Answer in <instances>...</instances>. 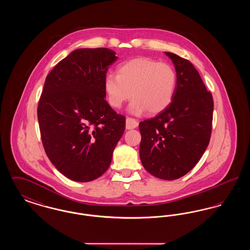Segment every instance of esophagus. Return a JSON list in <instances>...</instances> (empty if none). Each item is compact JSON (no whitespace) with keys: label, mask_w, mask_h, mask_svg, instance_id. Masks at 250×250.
I'll use <instances>...</instances> for the list:
<instances>
[{"label":"esophagus","mask_w":250,"mask_h":250,"mask_svg":"<svg viewBox=\"0 0 250 250\" xmlns=\"http://www.w3.org/2000/svg\"><path fill=\"white\" fill-rule=\"evenodd\" d=\"M139 123L136 119H133L130 117H127L125 120V127L126 129H133V128H136L138 126Z\"/></svg>","instance_id":"obj_1"}]
</instances>
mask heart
I'll return each mask as SVG.
<instances>
[{
	"mask_svg": "<svg viewBox=\"0 0 250 250\" xmlns=\"http://www.w3.org/2000/svg\"><path fill=\"white\" fill-rule=\"evenodd\" d=\"M178 77L168 63L149 58H137L121 64L117 75L107 74L104 91L108 104L119 108L134 98L129 105L133 114H156L169 106L175 95Z\"/></svg>",
	"mask_w": 250,
	"mask_h": 250,
	"instance_id": "b5f03b06",
	"label": "heart"
}]
</instances>
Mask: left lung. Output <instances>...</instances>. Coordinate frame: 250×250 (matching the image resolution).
<instances>
[{
  "instance_id": "1",
  "label": "left lung",
  "mask_w": 250,
  "mask_h": 250,
  "mask_svg": "<svg viewBox=\"0 0 250 250\" xmlns=\"http://www.w3.org/2000/svg\"><path fill=\"white\" fill-rule=\"evenodd\" d=\"M178 77L169 106L139 125L140 157L144 168L155 177L175 180L196 166L211 138L214 100L188 60L165 52Z\"/></svg>"
}]
</instances>
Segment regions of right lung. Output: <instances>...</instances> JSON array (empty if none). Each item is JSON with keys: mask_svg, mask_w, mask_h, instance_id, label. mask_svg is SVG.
<instances>
[{"mask_svg": "<svg viewBox=\"0 0 250 250\" xmlns=\"http://www.w3.org/2000/svg\"><path fill=\"white\" fill-rule=\"evenodd\" d=\"M116 60L109 48H79L46 78L37 107L42 143L51 163L73 181L100 177L125 128V117L105 100L104 79Z\"/></svg>", "mask_w": 250, "mask_h": 250, "instance_id": "right-lung-1", "label": "right lung"}]
</instances>
